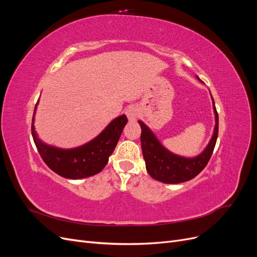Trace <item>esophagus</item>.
<instances>
[{
  "label": "esophagus",
  "instance_id": "obj_1",
  "mask_svg": "<svg viewBox=\"0 0 257 257\" xmlns=\"http://www.w3.org/2000/svg\"><path fill=\"white\" fill-rule=\"evenodd\" d=\"M125 113H126V116H127V119H128L130 122L136 121L137 118H138V115H139L138 107H136V106H130L127 109H126Z\"/></svg>",
  "mask_w": 257,
  "mask_h": 257
}]
</instances>
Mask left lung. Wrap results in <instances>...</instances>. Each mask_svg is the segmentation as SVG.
I'll use <instances>...</instances> for the list:
<instances>
[{
  "label": "left lung",
  "instance_id": "obj_1",
  "mask_svg": "<svg viewBox=\"0 0 257 257\" xmlns=\"http://www.w3.org/2000/svg\"><path fill=\"white\" fill-rule=\"evenodd\" d=\"M196 78L201 81L198 76H196ZM211 99L215 121L212 136L205 149L192 158L182 157V155L169 151L167 148L162 145L152 130L146 125L142 120H138L139 125L142 127L141 142L143 155L146 162V169L148 174L155 180L168 184L182 183L195 178L206 167L212 155L217 139V133H219V115L215 109L212 95Z\"/></svg>",
  "mask_w": 257,
  "mask_h": 257
}]
</instances>
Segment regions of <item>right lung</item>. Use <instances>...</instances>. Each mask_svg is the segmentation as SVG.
<instances>
[{
  "instance_id": "right-lung-1",
  "label": "right lung",
  "mask_w": 257,
  "mask_h": 257,
  "mask_svg": "<svg viewBox=\"0 0 257 257\" xmlns=\"http://www.w3.org/2000/svg\"><path fill=\"white\" fill-rule=\"evenodd\" d=\"M32 119V136L38 153L47 166L59 176L78 180L102 172L119 142L122 131L127 122L125 114L116 116L90 142L75 148H59L44 143L38 137L34 126L37 105Z\"/></svg>"
}]
</instances>
